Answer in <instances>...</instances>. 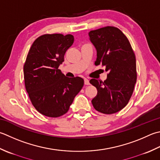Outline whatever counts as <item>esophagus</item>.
I'll list each match as a JSON object with an SVG mask.
<instances>
[{
	"instance_id": "obj_1",
	"label": "esophagus",
	"mask_w": 160,
	"mask_h": 160,
	"mask_svg": "<svg viewBox=\"0 0 160 160\" xmlns=\"http://www.w3.org/2000/svg\"><path fill=\"white\" fill-rule=\"evenodd\" d=\"M84 84H85V85H89V84H90L89 80L87 79V78H84Z\"/></svg>"
}]
</instances>
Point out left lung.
Returning a JSON list of instances; mask_svg holds the SVG:
<instances>
[{"label": "left lung", "instance_id": "obj_1", "mask_svg": "<svg viewBox=\"0 0 160 160\" xmlns=\"http://www.w3.org/2000/svg\"><path fill=\"white\" fill-rule=\"evenodd\" d=\"M97 51L96 65L105 66L107 80L91 79L97 95L92 99L93 108L105 114L123 109L132 95L137 82L135 55L127 37L118 28L106 26L89 32Z\"/></svg>", "mask_w": 160, "mask_h": 160}]
</instances>
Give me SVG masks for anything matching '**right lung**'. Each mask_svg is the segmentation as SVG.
Here are the masks:
<instances>
[{"label":"right lung","instance_id":"obj_1","mask_svg":"<svg viewBox=\"0 0 160 160\" xmlns=\"http://www.w3.org/2000/svg\"><path fill=\"white\" fill-rule=\"evenodd\" d=\"M73 42L72 34H45L34 40L28 51L23 66L25 87L34 108L46 117L67 113L84 85L82 78H67L58 69Z\"/></svg>","mask_w":160,"mask_h":160}]
</instances>
